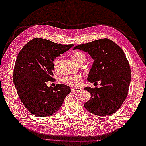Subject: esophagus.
I'll list each match as a JSON object with an SVG mask.
<instances>
[{"label":"esophagus","mask_w":146,"mask_h":146,"mask_svg":"<svg viewBox=\"0 0 146 146\" xmlns=\"http://www.w3.org/2000/svg\"><path fill=\"white\" fill-rule=\"evenodd\" d=\"M72 91L73 92H80L82 90V88H80V87H77V88H72Z\"/></svg>","instance_id":"obj_1"}]
</instances>
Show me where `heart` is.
I'll use <instances>...</instances> for the list:
<instances>
[{
  "label": "heart",
  "instance_id": "obj_1",
  "mask_svg": "<svg viewBox=\"0 0 146 146\" xmlns=\"http://www.w3.org/2000/svg\"><path fill=\"white\" fill-rule=\"evenodd\" d=\"M72 59L75 61L76 63L81 61L82 60L84 59H86V56L84 54L83 52L80 51H76L74 52L72 55ZM60 62V58H56L54 62H53V66L55 69L58 68V66ZM82 79V76L80 74H77V75H74L72 76L66 77V78L63 79V82L64 83L68 84L70 86L72 87H77L80 84V81Z\"/></svg>",
  "mask_w": 146,
  "mask_h": 146
}]
</instances>
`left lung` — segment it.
I'll return each mask as SVG.
<instances>
[{"label":"left lung","mask_w":146,"mask_h":146,"mask_svg":"<svg viewBox=\"0 0 146 146\" xmlns=\"http://www.w3.org/2000/svg\"><path fill=\"white\" fill-rule=\"evenodd\" d=\"M87 52L94 63L87 80L101 82V87L84 88L90 99L84 104L85 109L98 116H108L118 110L128 93L131 80L129 64L122 49L109 39H101L76 46Z\"/></svg>","instance_id":"1"}]
</instances>
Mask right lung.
<instances>
[{
  "label": "right lung",
  "instance_id": "1",
  "mask_svg": "<svg viewBox=\"0 0 146 146\" xmlns=\"http://www.w3.org/2000/svg\"><path fill=\"white\" fill-rule=\"evenodd\" d=\"M73 44L62 45L48 40L34 38L18 54L13 70L14 85L25 108L31 114L46 117L61 107L69 86L58 84L54 88L46 82L52 80L53 61Z\"/></svg>",
  "mask_w": 146,
  "mask_h": 146
}]
</instances>
